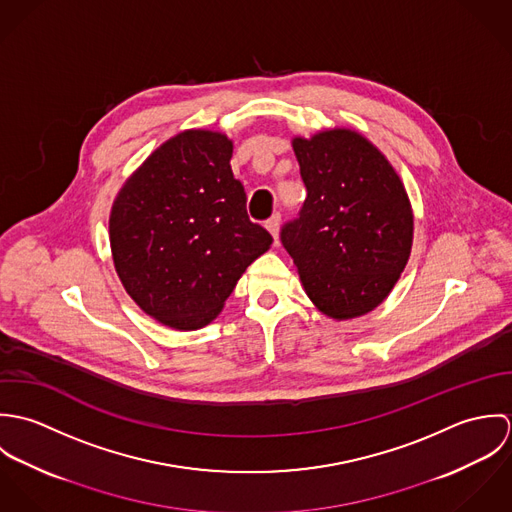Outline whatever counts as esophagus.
<instances>
[{"label":"esophagus","instance_id":"obj_1","mask_svg":"<svg viewBox=\"0 0 512 512\" xmlns=\"http://www.w3.org/2000/svg\"><path fill=\"white\" fill-rule=\"evenodd\" d=\"M280 224H282V215L280 213H276V215H272L268 222H266V228L270 230V234L274 236V240L278 242V236H280Z\"/></svg>","mask_w":512,"mask_h":512}]
</instances>
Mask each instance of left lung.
Instances as JSON below:
<instances>
[{"mask_svg":"<svg viewBox=\"0 0 512 512\" xmlns=\"http://www.w3.org/2000/svg\"><path fill=\"white\" fill-rule=\"evenodd\" d=\"M307 197L280 238L309 299L333 319L372 311L398 282L414 217L388 159L351 130L295 138Z\"/></svg>","mask_w":512,"mask_h":512,"instance_id":"obj_1","label":"left lung"}]
</instances>
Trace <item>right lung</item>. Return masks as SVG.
I'll return each mask as SVG.
<instances>
[{
  "instance_id": "obj_1",
  "label": "right lung",
  "mask_w": 512,
  "mask_h": 512,
  "mask_svg": "<svg viewBox=\"0 0 512 512\" xmlns=\"http://www.w3.org/2000/svg\"><path fill=\"white\" fill-rule=\"evenodd\" d=\"M230 157L224 134H177L147 157L112 207L116 272L147 315L173 329L211 323L272 244V234L248 219Z\"/></svg>"
}]
</instances>
